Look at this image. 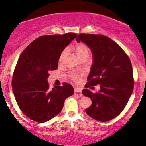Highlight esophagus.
Here are the masks:
<instances>
[{
  "label": "esophagus",
  "instance_id": "34e87169",
  "mask_svg": "<svg viewBox=\"0 0 146 146\" xmlns=\"http://www.w3.org/2000/svg\"><path fill=\"white\" fill-rule=\"evenodd\" d=\"M74 91H75V92L80 93V92H82V89L79 88H75Z\"/></svg>",
  "mask_w": 146,
  "mask_h": 146
}]
</instances>
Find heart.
<instances>
[{
	"mask_svg": "<svg viewBox=\"0 0 146 146\" xmlns=\"http://www.w3.org/2000/svg\"><path fill=\"white\" fill-rule=\"evenodd\" d=\"M74 50L76 55L77 56V57L79 59H80L81 58L84 56H89L90 54V48L88 46L84 43H78L74 47ZM68 54V49L65 48L62 51L59 56L58 61L59 62H62L63 61V60L64 59V58ZM72 78L75 81H78L80 80V74L78 73H73L71 75Z\"/></svg>",
	"mask_w": 146,
	"mask_h": 146,
	"instance_id": "heart-1",
	"label": "heart"
}]
</instances>
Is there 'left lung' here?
<instances>
[{
	"label": "left lung",
	"instance_id": "left-lung-1",
	"mask_svg": "<svg viewBox=\"0 0 146 146\" xmlns=\"http://www.w3.org/2000/svg\"><path fill=\"white\" fill-rule=\"evenodd\" d=\"M76 40L86 44L94 57L88 82L82 90L84 96L92 101L86 112L96 120H111L123 110L132 94L134 80L129 58L115 42L106 36L82 33ZM98 84L101 87L98 93L87 90Z\"/></svg>",
	"mask_w": 146,
	"mask_h": 146
}]
</instances>
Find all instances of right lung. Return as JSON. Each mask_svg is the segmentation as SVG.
<instances>
[{
	"label": "right lung",
	"instance_id": "1",
	"mask_svg": "<svg viewBox=\"0 0 146 146\" xmlns=\"http://www.w3.org/2000/svg\"><path fill=\"white\" fill-rule=\"evenodd\" d=\"M77 37L76 34L42 36L32 42L21 53L14 70L12 87L21 111L32 120L44 123L57 115L74 88H50L47 78L58 68L59 56L65 47Z\"/></svg>",
	"mask_w": 146,
	"mask_h": 146
}]
</instances>
